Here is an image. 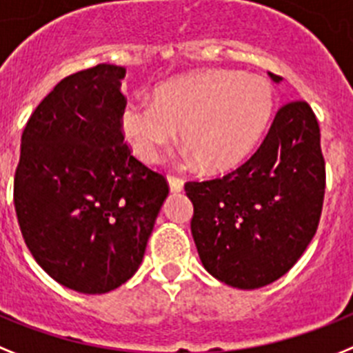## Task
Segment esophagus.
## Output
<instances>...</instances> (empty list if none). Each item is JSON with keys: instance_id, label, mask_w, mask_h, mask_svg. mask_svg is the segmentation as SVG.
I'll list each match as a JSON object with an SVG mask.
<instances>
[{"instance_id": "34e87169", "label": "esophagus", "mask_w": 353, "mask_h": 353, "mask_svg": "<svg viewBox=\"0 0 353 353\" xmlns=\"http://www.w3.org/2000/svg\"><path fill=\"white\" fill-rule=\"evenodd\" d=\"M167 181H168V188H170L172 194H179V192H183V188H185V181L181 179V177L168 176Z\"/></svg>"}]
</instances>
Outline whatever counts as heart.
<instances>
[{"label":"heart","mask_w":353,"mask_h":353,"mask_svg":"<svg viewBox=\"0 0 353 353\" xmlns=\"http://www.w3.org/2000/svg\"><path fill=\"white\" fill-rule=\"evenodd\" d=\"M274 88L266 78L240 70L208 69L159 85L154 103L128 101L121 128L134 154L154 163L177 139L188 145L190 158L208 172L240 165L274 112Z\"/></svg>","instance_id":"heart-1"}]
</instances>
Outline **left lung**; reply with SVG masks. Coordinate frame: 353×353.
I'll return each instance as SVG.
<instances>
[{
  "mask_svg": "<svg viewBox=\"0 0 353 353\" xmlns=\"http://www.w3.org/2000/svg\"><path fill=\"white\" fill-rule=\"evenodd\" d=\"M274 83L281 76L268 72ZM202 266L222 283L256 290L283 277L311 243L325 194L320 128L309 104L275 113L257 151L220 179L186 183Z\"/></svg>",
  "mask_w": 353,
  "mask_h": 353,
  "instance_id": "1",
  "label": "left lung"
}]
</instances>
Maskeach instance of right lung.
Returning <instances> with one entry per match:
<instances>
[{
	"label": "right lung",
	"instance_id": "1",
	"mask_svg": "<svg viewBox=\"0 0 353 353\" xmlns=\"http://www.w3.org/2000/svg\"><path fill=\"white\" fill-rule=\"evenodd\" d=\"M124 76L108 63L67 76L21 137L14 204L24 241L49 277L87 295L133 277L168 195L124 143Z\"/></svg>",
	"mask_w": 353,
	"mask_h": 353
}]
</instances>
